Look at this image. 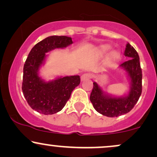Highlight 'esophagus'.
Masks as SVG:
<instances>
[{
  "label": "esophagus",
  "mask_w": 157,
  "mask_h": 157,
  "mask_svg": "<svg viewBox=\"0 0 157 157\" xmlns=\"http://www.w3.org/2000/svg\"><path fill=\"white\" fill-rule=\"evenodd\" d=\"M90 77H91V75H90V74L85 73V74H83V75H81L80 79H81V81H84L86 80H88V79H90Z\"/></svg>",
  "instance_id": "esophagus-1"
}]
</instances>
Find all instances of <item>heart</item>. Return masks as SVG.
I'll list each match as a JSON object with an SVG mask.
<instances>
[{
  "instance_id": "1",
  "label": "heart",
  "mask_w": 157,
  "mask_h": 157,
  "mask_svg": "<svg viewBox=\"0 0 157 157\" xmlns=\"http://www.w3.org/2000/svg\"><path fill=\"white\" fill-rule=\"evenodd\" d=\"M109 50H110V47L109 46H107V45L106 46H103L99 49V53L100 56H103V55L106 54ZM118 56H119V54H118V52H116V51H112V52L108 55V56H107V60H116L118 58Z\"/></svg>"
}]
</instances>
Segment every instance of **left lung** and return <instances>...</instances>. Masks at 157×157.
Instances as JSON below:
<instances>
[{"label":"left lung","instance_id":"1","mask_svg":"<svg viewBox=\"0 0 157 157\" xmlns=\"http://www.w3.org/2000/svg\"><path fill=\"white\" fill-rule=\"evenodd\" d=\"M124 56L129 60L119 67L126 72L130 82L129 90L122 97H114L105 93L97 82L90 96L94 109L100 114L107 117H118L129 113L135 107L142 93V69L138 53L129 43L126 44Z\"/></svg>","mask_w":157,"mask_h":157}]
</instances>
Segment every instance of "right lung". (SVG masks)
<instances>
[{
  "mask_svg": "<svg viewBox=\"0 0 157 157\" xmlns=\"http://www.w3.org/2000/svg\"><path fill=\"white\" fill-rule=\"evenodd\" d=\"M72 43L71 37L51 36L37 43L28 54L23 67L22 90L28 105L36 112L44 115L59 112L69 99L72 90L80 84L79 75L45 81L39 75L47 52L66 48Z\"/></svg>",
  "mask_w": 157,
  "mask_h": 157,
  "instance_id": "obj_1",
  "label": "right lung"
}]
</instances>
